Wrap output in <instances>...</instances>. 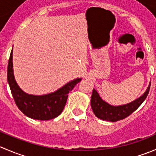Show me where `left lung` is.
Segmentation results:
<instances>
[{"instance_id": "obj_1", "label": "left lung", "mask_w": 156, "mask_h": 156, "mask_svg": "<svg viewBox=\"0 0 156 156\" xmlns=\"http://www.w3.org/2000/svg\"><path fill=\"white\" fill-rule=\"evenodd\" d=\"M150 84L149 83L146 90L139 98L136 99L127 104L121 105V106H112L108 104L100 97L97 91L94 89L91 96L90 105L94 115L98 119L112 122L125 119L144 103L149 94Z\"/></svg>"}]
</instances>
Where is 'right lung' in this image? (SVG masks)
<instances>
[{"mask_svg":"<svg viewBox=\"0 0 156 156\" xmlns=\"http://www.w3.org/2000/svg\"><path fill=\"white\" fill-rule=\"evenodd\" d=\"M12 67V49L7 67V81L12 97L23 114L36 120L47 121L59 116L65 107L68 94L81 81V78H76L53 93L44 95H32L24 92L19 87L15 80Z\"/></svg>","mask_w":156,"mask_h":156,"instance_id":"1","label":"right lung"}]
</instances>
